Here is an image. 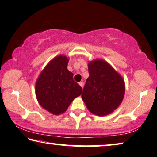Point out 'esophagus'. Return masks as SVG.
I'll use <instances>...</instances> for the list:
<instances>
[{
  "mask_svg": "<svg viewBox=\"0 0 157 157\" xmlns=\"http://www.w3.org/2000/svg\"><path fill=\"white\" fill-rule=\"evenodd\" d=\"M79 86H80L82 88L84 87V82H80L79 83Z\"/></svg>",
  "mask_w": 157,
  "mask_h": 157,
  "instance_id": "obj_1",
  "label": "esophagus"
}]
</instances>
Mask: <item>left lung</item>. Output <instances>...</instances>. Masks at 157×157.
I'll use <instances>...</instances> for the list:
<instances>
[{"label": "left lung", "mask_w": 157, "mask_h": 157, "mask_svg": "<svg viewBox=\"0 0 157 157\" xmlns=\"http://www.w3.org/2000/svg\"><path fill=\"white\" fill-rule=\"evenodd\" d=\"M89 76L82 94L88 110L105 116L120 105L125 94L124 79L108 62L96 59L88 63Z\"/></svg>", "instance_id": "left-lung-1"}]
</instances>
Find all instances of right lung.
Instances as JSON below:
<instances>
[{"label":"right lung","mask_w":157,"mask_h":157,"mask_svg":"<svg viewBox=\"0 0 157 157\" xmlns=\"http://www.w3.org/2000/svg\"><path fill=\"white\" fill-rule=\"evenodd\" d=\"M68 61L66 56H57L49 62L36 81L38 103L56 115L65 113L74 98L82 91V88L74 81L73 73L67 68Z\"/></svg>","instance_id":"1"}]
</instances>
